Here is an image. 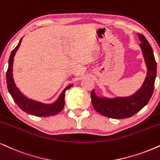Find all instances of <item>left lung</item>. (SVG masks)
Instances as JSON below:
<instances>
[{"label":"left lung","instance_id":"left-lung-1","mask_svg":"<svg viewBox=\"0 0 160 160\" xmlns=\"http://www.w3.org/2000/svg\"><path fill=\"white\" fill-rule=\"evenodd\" d=\"M138 36L148 70L146 80L135 94L126 98H101L97 97L92 90L91 92L92 106L101 115L115 119L130 118L142 109L152 96L157 76V62L153 50L146 37L141 34H138Z\"/></svg>","mask_w":160,"mask_h":160}]
</instances>
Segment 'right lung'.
<instances>
[{
	"instance_id": "1",
	"label": "right lung",
	"mask_w": 160,
	"mask_h": 160,
	"mask_svg": "<svg viewBox=\"0 0 160 160\" xmlns=\"http://www.w3.org/2000/svg\"><path fill=\"white\" fill-rule=\"evenodd\" d=\"M21 40L22 39H20L15 48L12 51L9 59V67H8L7 72V84L8 90L11 94L14 102L22 111L26 112L30 115L37 116V117H49V116L56 115L63 109L64 105H65V92L66 90L71 88L72 84L68 86L65 90L62 91L58 100L52 104H44V103L30 100V99L27 98L26 96H24L14 84L13 74H12L14 57L16 51L19 48Z\"/></svg>"
}]
</instances>
